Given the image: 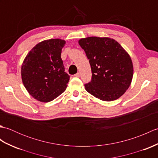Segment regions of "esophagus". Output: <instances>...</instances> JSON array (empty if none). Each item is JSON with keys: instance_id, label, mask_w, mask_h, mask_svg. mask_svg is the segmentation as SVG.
<instances>
[{"instance_id": "1", "label": "esophagus", "mask_w": 158, "mask_h": 158, "mask_svg": "<svg viewBox=\"0 0 158 158\" xmlns=\"http://www.w3.org/2000/svg\"><path fill=\"white\" fill-rule=\"evenodd\" d=\"M75 77H79L80 76V74H79V73H76L75 75Z\"/></svg>"}]
</instances>
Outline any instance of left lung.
Here are the masks:
<instances>
[{"instance_id":"1","label":"left lung","mask_w":158,"mask_h":158,"mask_svg":"<svg viewBox=\"0 0 158 158\" xmlns=\"http://www.w3.org/2000/svg\"><path fill=\"white\" fill-rule=\"evenodd\" d=\"M91 66L92 81L86 91L103 101L118 99L128 89L133 77L130 55L115 39L89 36L79 41Z\"/></svg>"}]
</instances>
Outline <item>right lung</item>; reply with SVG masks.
Masks as SVG:
<instances>
[{"instance_id": "add662e5", "label": "right lung", "mask_w": 158, "mask_h": 158, "mask_svg": "<svg viewBox=\"0 0 158 158\" xmlns=\"http://www.w3.org/2000/svg\"><path fill=\"white\" fill-rule=\"evenodd\" d=\"M64 40H45L36 44L23 60V84L35 99L42 102L54 100L65 91L70 76L64 72L61 58Z\"/></svg>"}]
</instances>
